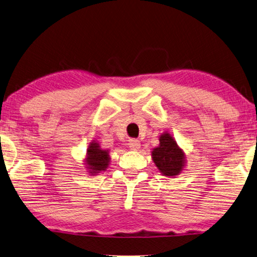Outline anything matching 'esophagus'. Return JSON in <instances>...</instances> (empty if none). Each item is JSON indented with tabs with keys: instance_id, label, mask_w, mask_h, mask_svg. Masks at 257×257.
Masks as SVG:
<instances>
[{
	"instance_id": "34e87169",
	"label": "esophagus",
	"mask_w": 257,
	"mask_h": 257,
	"mask_svg": "<svg viewBox=\"0 0 257 257\" xmlns=\"http://www.w3.org/2000/svg\"><path fill=\"white\" fill-rule=\"evenodd\" d=\"M128 147L131 150H134V151H138V150L141 148V142L137 139H131L128 141Z\"/></svg>"
}]
</instances>
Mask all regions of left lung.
<instances>
[{"label": "left lung", "instance_id": "8db88e82", "mask_svg": "<svg viewBox=\"0 0 257 257\" xmlns=\"http://www.w3.org/2000/svg\"><path fill=\"white\" fill-rule=\"evenodd\" d=\"M160 144L152 151V160L163 176L176 177L186 164V156L170 133L160 135Z\"/></svg>", "mask_w": 257, "mask_h": 257}]
</instances>
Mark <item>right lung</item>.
I'll return each mask as SVG.
<instances>
[{"instance_id":"1","label":"right lung","mask_w":257,"mask_h":257,"mask_svg":"<svg viewBox=\"0 0 257 257\" xmlns=\"http://www.w3.org/2000/svg\"><path fill=\"white\" fill-rule=\"evenodd\" d=\"M109 160L108 150L101 149L100 145L96 141L89 143L88 149H87L85 164L91 176H95L100 171H105L108 168Z\"/></svg>"}]
</instances>
